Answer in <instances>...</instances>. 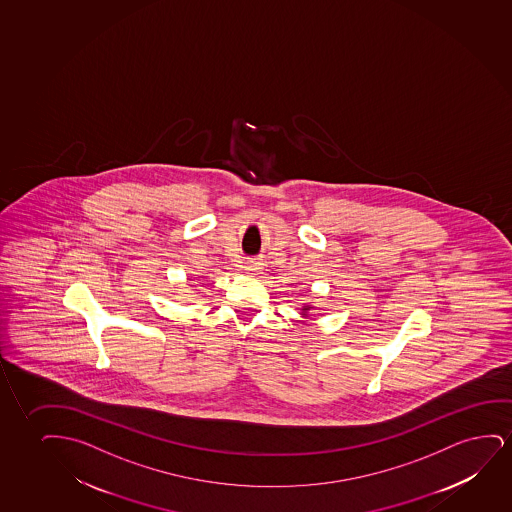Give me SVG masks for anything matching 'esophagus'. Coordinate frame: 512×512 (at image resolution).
Returning a JSON list of instances; mask_svg holds the SVG:
<instances>
[{
  "label": "esophagus",
  "instance_id": "esophagus-1",
  "mask_svg": "<svg viewBox=\"0 0 512 512\" xmlns=\"http://www.w3.org/2000/svg\"><path fill=\"white\" fill-rule=\"evenodd\" d=\"M262 269V262L257 259H248L245 262V271H248V273H257V271H260Z\"/></svg>",
  "mask_w": 512,
  "mask_h": 512
}]
</instances>
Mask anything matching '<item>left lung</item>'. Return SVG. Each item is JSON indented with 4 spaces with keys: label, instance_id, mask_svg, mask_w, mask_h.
Instances as JSON below:
<instances>
[{
    "label": "left lung",
    "instance_id": "left-lung-1",
    "mask_svg": "<svg viewBox=\"0 0 512 512\" xmlns=\"http://www.w3.org/2000/svg\"><path fill=\"white\" fill-rule=\"evenodd\" d=\"M309 309H311V306H304V308H302V315L306 316V313H308Z\"/></svg>",
    "mask_w": 512,
    "mask_h": 512
}]
</instances>
